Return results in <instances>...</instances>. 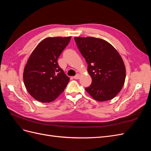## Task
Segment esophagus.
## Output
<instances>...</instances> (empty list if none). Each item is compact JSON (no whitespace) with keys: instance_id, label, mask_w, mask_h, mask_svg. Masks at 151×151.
Instances as JSON below:
<instances>
[{"instance_id":"34e87169","label":"esophagus","mask_w":151,"mask_h":151,"mask_svg":"<svg viewBox=\"0 0 151 151\" xmlns=\"http://www.w3.org/2000/svg\"><path fill=\"white\" fill-rule=\"evenodd\" d=\"M80 78V74H77L74 77V79H79Z\"/></svg>"}]
</instances>
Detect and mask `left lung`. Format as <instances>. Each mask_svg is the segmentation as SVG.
I'll return each instance as SVG.
<instances>
[{
    "instance_id": "8db88e82",
    "label": "left lung",
    "mask_w": 151,
    "mask_h": 151,
    "mask_svg": "<svg viewBox=\"0 0 151 151\" xmlns=\"http://www.w3.org/2000/svg\"><path fill=\"white\" fill-rule=\"evenodd\" d=\"M82 55L88 64L92 83L85 89L98 101L115 98L125 83L126 69L120 55L104 40L94 37H75Z\"/></svg>"
}]
</instances>
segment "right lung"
I'll return each instance as SVG.
<instances>
[{
  "instance_id": "add662e5",
  "label": "right lung",
  "mask_w": 151,
  "mask_h": 151,
  "mask_svg": "<svg viewBox=\"0 0 151 151\" xmlns=\"http://www.w3.org/2000/svg\"><path fill=\"white\" fill-rule=\"evenodd\" d=\"M70 39L71 36L47 38L30 55L24 67L23 81L27 91L37 101H53L69 82L57 60Z\"/></svg>"
}]
</instances>
